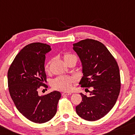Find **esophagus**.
<instances>
[{
    "mask_svg": "<svg viewBox=\"0 0 135 135\" xmlns=\"http://www.w3.org/2000/svg\"><path fill=\"white\" fill-rule=\"evenodd\" d=\"M71 93H69V92H63L62 93V96H69L71 95Z\"/></svg>",
    "mask_w": 135,
    "mask_h": 135,
    "instance_id": "obj_1",
    "label": "esophagus"
}]
</instances>
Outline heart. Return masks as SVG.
<instances>
[{"label":"heart","mask_w":135,"mask_h":135,"mask_svg":"<svg viewBox=\"0 0 135 135\" xmlns=\"http://www.w3.org/2000/svg\"><path fill=\"white\" fill-rule=\"evenodd\" d=\"M63 59L66 63L71 60H75L77 61V58L76 55L71 53H66L63 55ZM51 61H49L47 62L45 66L46 71H49L50 64ZM75 79L73 77L68 76H60L54 79L52 82V86L55 89L63 91H68L72 88L73 84L75 83Z\"/></svg>","instance_id":"1"}]
</instances>
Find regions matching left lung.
I'll return each mask as SVG.
<instances>
[{"instance_id": "1", "label": "left lung", "mask_w": 135, "mask_h": 135, "mask_svg": "<svg viewBox=\"0 0 135 135\" xmlns=\"http://www.w3.org/2000/svg\"><path fill=\"white\" fill-rule=\"evenodd\" d=\"M73 49L82 62L83 77L79 84L93 90L89 97L80 93L82 101L75 110L86 120H97L106 115L117 101L120 90L119 66L106 46L98 40H82L74 44Z\"/></svg>"}]
</instances>
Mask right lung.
<instances>
[{"instance_id":"1","label":"right lung","mask_w":135,"mask_h":135,"mask_svg":"<svg viewBox=\"0 0 135 135\" xmlns=\"http://www.w3.org/2000/svg\"><path fill=\"white\" fill-rule=\"evenodd\" d=\"M49 45L40 42L25 46L15 58L10 68L8 86L10 97L17 109L26 118L37 123L49 121L56 113L60 92L53 91L40 96V86L47 88L45 72V54Z\"/></svg>"}]
</instances>
